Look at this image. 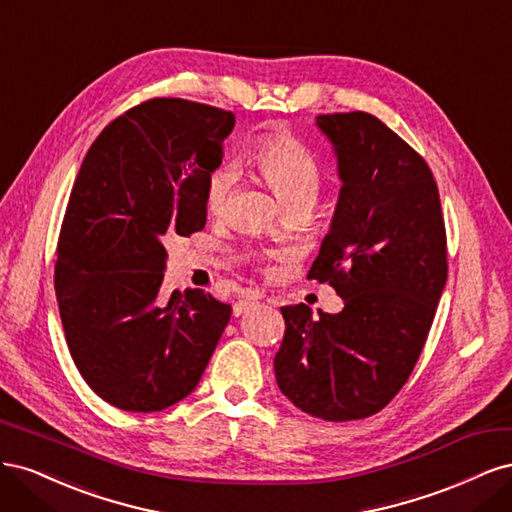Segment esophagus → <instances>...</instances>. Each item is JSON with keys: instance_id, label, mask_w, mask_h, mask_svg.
Listing matches in <instances>:
<instances>
[{"instance_id": "obj_1", "label": "esophagus", "mask_w": 512, "mask_h": 512, "mask_svg": "<svg viewBox=\"0 0 512 512\" xmlns=\"http://www.w3.org/2000/svg\"><path fill=\"white\" fill-rule=\"evenodd\" d=\"M260 299H262L260 292L245 294V297H243L241 301L235 303V309H232V312H235V316H241V314H245V312H250V309H252Z\"/></svg>"}]
</instances>
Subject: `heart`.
<instances>
[{
    "label": "heart",
    "instance_id": "1",
    "mask_svg": "<svg viewBox=\"0 0 512 512\" xmlns=\"http://www.w3.org/2000/svg\"><path fill=\"white\" fill-rule=\"evenodd\" d=\"M256 166L284 205L312 207L322 188V168L309 147L290 130L267 134L254 151ZM239 183L235 166L215 168L207 179L205 207L215 218L228 213Z\"/></svg>",
    "mask_w": 512,
    "mask_h": 512
}]
</instances>
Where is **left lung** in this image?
<instances>
[{"instance_id": "8db88e82", "label": "left lung", "mask_w": 512, "mask_h": 512, "mask_svg": "<svg viewBox=\"0 0 512 512\" xmlns=\"http://www.w3.org/2000/svg\"><path fill=\"white\" fill-rule=\"evenodd\" d=\"M316 123L344 185L307 280L333 286L344 309L282 307L273 367L294 406L342 423L380 412L408 382L446 284V228L431 168L404 138L363 111Z\"/></svg>"}]
</instances>
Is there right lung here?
<instances>
[{
  "instance_id": "add662e5",
  "label": "right lung",
  "mask_w": 512,
  "mask_h": 512,
  "mask_svg": "<svg viewBox=\"0 0 512 512\" xmlns=\"http://www.w3.org/2000/svg\"><path fill=\"white\" fill-rule=\"evenodd\" d=\"M235 115L153 98L119 115L89 147L61 222L59 316L89 389L128 412L188 397L232 307L205 290L160 294L164 237L205 228L207 179Z\"/></svg>"
}]
</instances>
